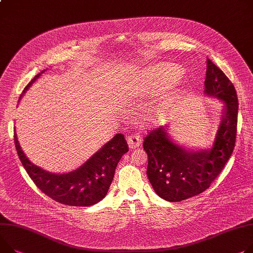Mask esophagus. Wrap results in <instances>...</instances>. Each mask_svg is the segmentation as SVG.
Here are the masks:
<instances>
[{"label": "esophagus", "mask_w": 253, "mask_h": 253, "mask_svg": "<svg viewBox=\"0 0 253 253\" xmlns=\"http://www.w3.org/2000/svg\"><path fill=\"white\" fill-rule=\"evenodd\" d=\"M128 146L130 149H134L141 145L142 143V137L139 134H131V135H127L126 137Z\"/></svg>", "instance_id": "1"}]
</instances>
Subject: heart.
Masks as SVG:
<instances>
[{
    "label": "heart",
    "instance_id": "heart-1",
    "mask_svg": "<svg viewBox=\"0 0 253 253\" xmlns=\"http://www.w3.org/2000/svg\"><path fill=\"white\" fill-rule=\"evenodd\" d=\"M180 77L181 71L178 67L171 64H160L145 71L139 87L144 93L156 94L172 87ZM160 108H165V105L162 104Z\"/></svg>",
    "mask_w": 253,
    "mask_h": 253
}]
</instances>
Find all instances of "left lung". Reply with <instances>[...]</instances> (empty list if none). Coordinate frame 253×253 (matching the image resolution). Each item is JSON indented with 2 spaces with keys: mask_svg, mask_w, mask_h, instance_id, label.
<instances>
[{
  "mask_svg": "<svg viewBox=\"0 0 253 253\" xmlns=\"http://www.w3.org/2000/svg\"><path fill=\"white\" fill-rule=\"evenodd\" d=\"M206 75V94L225 103L223 121L211 149L185 150L169 140L163 126L151 129L144 139L148 178L158 196L168 202H181L208 189L235 147L238 116L235 87L210 59H207Z\"/></svg>",
  "mask_w": 253,
  "mask_h": 253,
  "instance_id": "1",
  "label": "left lung"
}]
</instances>
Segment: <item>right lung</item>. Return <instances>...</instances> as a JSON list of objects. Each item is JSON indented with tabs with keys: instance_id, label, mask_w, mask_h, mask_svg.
<instances>
[{
	"instance_id": "1",
	"label": "right lung",
	"mask_w": 253,
	"mask_h": 253,
	"mask_svg": "<svg viewBox=\"0 0 253 253\" xmlns=\"http://www.w3.org/2000/svg\"><path fill=\"white\" fill-rule=\"evenodd\" d=\"M40 76L41 74L36 75L29 82L19 100ZM14 141L19 159L35 185L53 201L72 207H88L100 202L107 194L118 163L128 151L125 135L118 133L80 168L69 173L55 174L29 161L21 150L16 132Z\"/></svg>"
}]
</instances>
